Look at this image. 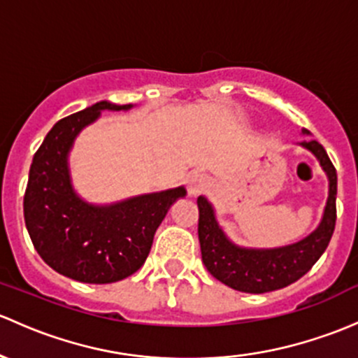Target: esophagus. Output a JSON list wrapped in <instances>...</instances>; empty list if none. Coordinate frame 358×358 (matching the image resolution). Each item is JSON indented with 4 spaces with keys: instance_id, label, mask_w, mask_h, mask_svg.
<instances>
[{
    "instance_id": "obj_1",
    "label": "esophagus",
    "mask_w": 358,
    "mask_h": 358,
    "mask_svg": "<svg viewBox=\"0 0 358 358\" xmlns=\"http://www.w3.org/2000/svg\"><path fill=\"white\" fill-rule=\"evenodd\" d=\"M206 187V178L199 173H194V175L189 176V192L190 194H197L199 190H202Z\"/></svg>"
}]
</instances>
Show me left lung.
<instances>
[{"label":"left lung","mask_w":358,"mask_h":358,"mask_svg":"<svg viewBox=\"0 0 358 358\" xmlns=\"http://www.w3.org/2000/svg\"><path fill=\"white\" fill-rule=\"evenodd\" d=\"M302 135H310V131L303 129ZM299 145L317 157L329 182L321 223L306 238L274 248L240 247L220 227L208 199L202 195L197 199L202 262L217 281L229 288L245 293H268L288 287L308 273L328 247L336 223V169L317 141H302Z\"/></svg>","instance_id":"8db88e82"}]
</instances>
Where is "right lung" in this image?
Returning a JSON list of instances; mask_svg holds the SVG:
<instances>
[{
  "label": "right lung",
  "instance_id": "1",
  "mask_svg": "<svg viewBox=\"0 0 358 358\" xmlns=\"http://www.w3.org/2000/svg\"><path fill=\"white\" fill-rule=\"evenodd\" d=\"M131 104L99 101L59 120L34 154L24 195L25 227L50 268L82 283H115L144 266L154 233L185 187L135 195L115 204L84 201L71 183L69 156L77 135L103 111Z\"/></svg>",
  "mask_w": 358,
  "mask_h": 358
}]
</instances>
